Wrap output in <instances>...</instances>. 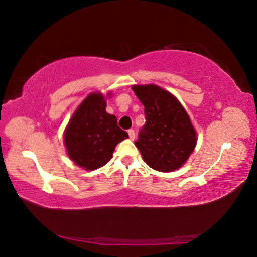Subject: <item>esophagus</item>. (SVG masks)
<instances>
[{"label":"esophagus","instance_id":"obj_1","mask_svg":"<svg viewBox=\"0 0 257 257\" xmlns=\"http://www.w3.org/2000/svg\"><path fill=\"white\" fill-rule=\"evenodd\" d=\"M128 135H129L130 140H135V132H134V129L128 130Z\"/></svg>","mask_w":257,"mask_h":257}]
</instances>
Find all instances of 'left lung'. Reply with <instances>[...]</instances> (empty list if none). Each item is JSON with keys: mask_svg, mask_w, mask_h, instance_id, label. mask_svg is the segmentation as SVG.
Instances as JSON below:
<instances>
[{"mask_svg": "<svg viewBox=\"0 0 257 257\" xmlns=\"http://www.w3.org/2000/svg\"><path fill=\"white\" fill-rule=\"evenodd\" d=\"M144 105L145 124L135 145L144 161L158 172L182 167L197 144V133L184 107L172 93L156 84L133 85Z\"/></svg>", "mask_w": 257, "mask_h": 257, "instance_id": "8db88e82", "label": "left lung"}]
</instances>
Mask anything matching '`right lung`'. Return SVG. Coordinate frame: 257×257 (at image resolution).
Instances as JSON below:
<instances>
[{
    "label": "right lung",
    "instance_id": "add662e5",
    "mask_svg": "<svg viewBox=\"0 0 257 257\" xmlns=\"http://www.w3.org/2000/svg\"><path fill=\"white\" fill-rule=\"evenodd\" d=\"M100 92L87 96L73 114L64 134L67 154L72 161L93 170L111 160L115 146L128 137L117 127L116 117L106 111Z\"/></svg>",
    "mask_w": 257,
    "mask_h": 257
}]
</instances>
